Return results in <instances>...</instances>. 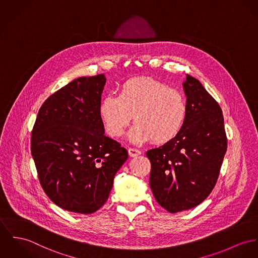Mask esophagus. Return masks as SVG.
Returning <instances> with one entry per match:
<instances>
[{
  "mask_svg": "<svg viewBox=\"0 0 258 258\" xmlns=\"http://www.w3.org/2000/svg\"><path fill=\"white\" fill-rule=\"evenodd\" d=\"M127 151H128V155H130L131 157H138L139 155L141 154L140 150L136 149V148H128Z\"/></svg>",
  "mask_w": 258,
  "mask_h": 258,
  "instance_id": "esophagus-1",
  "label": "esophagus"
}]
</instances>
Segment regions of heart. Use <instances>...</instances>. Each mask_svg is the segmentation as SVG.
Masks as SVG:
<instances>
[{
    "mask_svg": "<svg viewBox=\"0 0 258 258\" xmlns=\"http://www.w3.org/2000/svg\"><path fill=\"white\" fill-rule=\"evenodd\" d=\"M100 119L107 134L119 138L134 119L136 124L128 134L134 143L153 140L164 144L175 139L180 132L186 105L178 90L150 78L126 80L119 94H108L101 101Z\"/></svg>",
    "mask_w": 258,
    "mask_h": 258,
    "instance_id": "1",
    "label": "heart"
}]
</instances>
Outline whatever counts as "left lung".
<instances>
[{
    "instance_id": "left-lung-1",
    "label": "left lung",
    "mask_w": 258,
    "mask_h": 258,
    "mask_svg": "<svg viewBox=\"0 0 258 258\" xmlns=\"http://www.w3.org/2000/svg\"><path fill=\"white\" fill-rule=\"evenodd\" d=\"M186 116L175 139L148 150L149 183L159 204L170 213L194 208L207 199L218 179L227 151L222 110L199 80L183 82Z\"/></svg>"
}]
</instances>
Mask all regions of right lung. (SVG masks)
<instances>
[{"label": "right lung", "mask_w": 258, "mask_h": 258, "mask_svg": "<svg viewBox=\"0 0 258 258\" xmlns=\"http://www.w3.org/2000/svg\"><path fill=\"white\" fill-rule=\"evenodd\" d=\"M104 75L73 80L41 106L31 133L40 184L60 208L91 214L109 198L114 177L127 159L106 137L100 119Z\"/></svg>", "instance_id": "1"}]
</instances>
